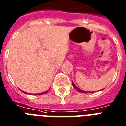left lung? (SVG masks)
I'll return each instance as SVG.
<instances>
[{
	"instance_id": "8db88e82",
	"label": "left lung",
	"mask_w": 126,
	"mask_h": 126,
	"mask_svg": "<svg viewBox=\"0 0 126 126\" xmlns=\"http://www.w3.org/2000/svg\"><path fill=\"white\" fill-rule=\"evenodd\" d=\"M72 86H73V87L74 88L77 90V91L80 92H82V93H92V92H87V91H84V90H81V89H80L79 88H78L74 84L73 82H72Z\"/></svg>"
}]
</instances>
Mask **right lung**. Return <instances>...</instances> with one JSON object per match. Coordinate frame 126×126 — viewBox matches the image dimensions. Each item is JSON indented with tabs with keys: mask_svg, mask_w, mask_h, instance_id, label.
Instances as JSON below:
<instances>
[{
	"mask_svg": "<svg viewBox=\"0 0 126 126\" xmlns=\"http://www.w3.org/2000/svg\"><path fill=\"white\" fill-rule=\"evenodd\" d=\"M48 90H46V91H45V92H42V93H40V94H34V95H42V94H46V93H47V92H48ZM24 92V93H25V94H27L26 93V92H24V91H22Z\"/></svg>",
	"mask_w": 126,
	"mask_h": 126,
	"instance_id": "add662e5",
	"label": "right lung"
}]
</instances>
